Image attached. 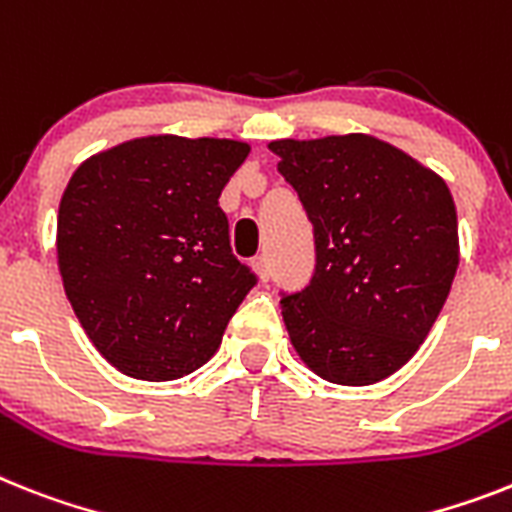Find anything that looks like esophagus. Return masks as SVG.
<instances>
[{
  "instance_id": "1",
  "label": "esophagus",
  "mask_w": 512,
  "mask_h": 512,
  "mask_svg": "<svg viewBox=\"0 0 512 512\" xmlns=\"http://www.w3.org/2000/svg\"><path fill=\"white\" fill-rule=\"evenodd\" d=\"M252 270H255L260 281H268V278H270V260H268V257H265V255L255 257V260H252Z\"/></svg>"
}]
</instances>
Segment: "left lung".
<instances>
[{"label": "left lung", "instance_id": "obj_1", "mask_svg": "<svg viewBox=\"0 0 512 512\" xmlns=\"http://www.w3.org/2000/svg\"><path fill=\"white\" fill-rule=\"evenodd\" d=\"M268 148L315 226V278L281 299L291 346L322 380L375 385L419 351L448 299L461 260L453 195L364 132Z\"/></svg>", "mask_w": 512, "mask_h": 512}]
</instances>
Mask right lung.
I'll list each match as a JSON object with an SVG mask.
<instances>
[{"instance_id": "add662e5", "label": "right lung", "mask_w": 512, "mask_h": 512, "mask_svg": "<svg viewBox=\"0 0 512 512\" xmlns=\"http://www.w3.org/2000/svg\"><path fill=\"white\" fill-rule=\"evenodd\" d=\"M249 145L148 135L85 158L64 187L57 263L98 354L135 380L203 367L255 276L218 197Z\"/></svg>"}]
</instances>
